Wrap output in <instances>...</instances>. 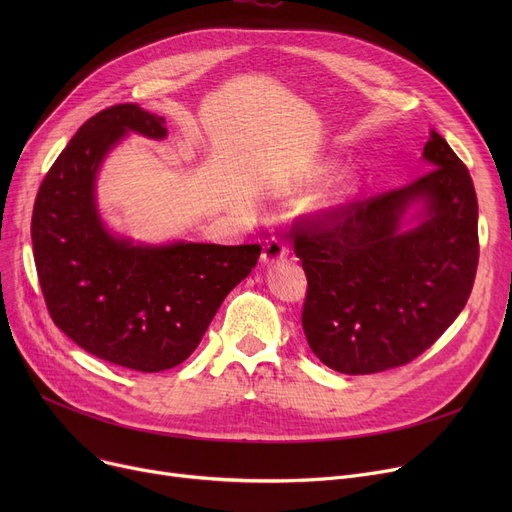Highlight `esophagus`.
<instances>
[{
	"label": "esophagus",
	"instance_id": "esophagus-1",
	"mask_svg": "<svg viewBox=\"0 0 512 512\" xmlns=\"http://www.w3.org/2000/svg\"><path fill=\"white\" fill-rule=\"evenodd\" d=\"M288 245L284 240L272 236L270 240L265 242V249H263V255H261V261L263 263H276V261H282L288 257Z\"/></svg>",
	"mask_w": 512,
	"mask_h": 512
}]
</instances>
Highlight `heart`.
Returning <instances> with one entry per match:
<instances>
[{
  "mask_svg": "<svg viewBox=\"0 0 512 512\" xmlns=\"http://www.w3.org/2000/svg\"><path fill=\"white\" fill-rule=\"evenodd\" d=\"M353 193V186L348 180H336L332 182L330 186H326L324 191H319L313 201H311V209H317V211H332L340 205H344L348 201V197H351Z\"/></svg>",
  "mask_w": 512,
  "mask_h": 512,
  "instance_id": "obj_1",
  "label": "heart"
}]
</instances>
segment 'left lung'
Here are the masks:
<instances>
[{
    "label": "left lung",
    "mask_w": 512,
    "mask_h": 512,
    "mask_svg": "<svg viewBox=\"0 0 512 512\" xmlns=\"http://www.w3.org/2000/svg\"><path fill=\"white\" fill-rule=\"evenodd\" d=\"M423 159L432 170L411 184L294 224L309 284L303 330L334 371L405 365L467 305L479 261L473 180L436 130Z\"/></svg>",
    "instance_id": "1"
}]
</instances>
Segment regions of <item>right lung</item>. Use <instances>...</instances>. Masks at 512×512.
I'll return each mask as SVG.
<instances>
[{
	"mask_svg": "<svg viewBox=\"0 0 512 512\" xmlns=\"http://www.w3.org/2000/svg\"><path fill=\"white\" fill-rule=\"evenodd\" d=\"M128 132L168 134L166 120L137 103L95 114L43 178L31 236L53 324L103 361L155 373L191 357L228 292L257 265L261 247L141 245L107 230L95 180Z\"/></svg>",
	"mask_w": 512,
	"mask_h": 512,
	"instance_id": "add662e5",
	"label": "right lung"
}]
</instances>
